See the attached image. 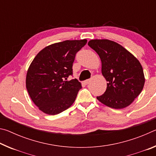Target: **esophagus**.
Segmentation results:
<instances>
[{
    "instance_id": "obj_1",
    "label": "esophagus",
    "mask_w": 156,
    "mask_h": 156,
    "mask_svg": "<svg viewBox=\"0 0 156 156\" xmlns=\"http://www.w3.org/2000/svg\"><path fill=\"white\" fill-rule=\"evenodd\" d=\"M89 82H90V80H84V83H85L86 84H87L89 83Z\"/></svg>"
}]
</instances>
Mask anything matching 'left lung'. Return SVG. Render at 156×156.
Segmentation results:
<instances>
[{
    "instance_id": "obj_1",
    "label": "left lung",
    "mask_w": 156,
    "mask_h": 156,
    "mask_svg": "<svg viewBox=\"0 0 156 156\" xmlns=\"http://www.w3.org/2000/svg\"><path fill=\"white\" fill-rule=\"evenodd\" d=\"M88 45L100 56L102 76L107 81L105 94L97 99L113 109L128 107L144 87L145 78L140 62L114 41L95 39L89 41Z\"/></svg>"
}]
</instances>
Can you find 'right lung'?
<instances>
[{
	"label": "right lung",
	"instance_id": "add662e5",
	"mask_svg": "<svg viewBox=\"0 0 156 156\" xmlns=\"http://www.w3.org/2000/svg\"><path fill=\"white\" fill-rule=\"evenodd\" d=\"M87 41H65L44 47L29 67L26 88L38 109L49 115H56L74 102L82 88L77 79L68 80L73 74L76 53Z\"/></svg>",
	"mask_w": 156,
	"mask_h": 156
}]
</instances>
